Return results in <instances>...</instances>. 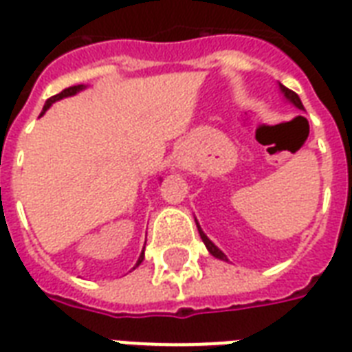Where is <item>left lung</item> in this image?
I'll return each mask as SVG.
<instances>
[{
  "label": "left lung",
  "instance_id": "left-lung-1",
  "mask_svg": "<svg viewBox=\"0 0 352 352\" xmlns=\"http://www.w3.org/2000/svg\"><path fill=\"white\" fill-rule=\"evenodd\" d=\"M278 88H280V92L284 94V98L288 99L289 103L295 104V107H297V109H301V111H302V109H305V107H302V103H301V99H299V96H297V94L292 92L289 88H286V87H284V85H280V82H278ZM195 223H197V219H195ZM197 230H199L201 240H203V243H205L206 249H208V253H210L212 256H216V258L225 260V262H229V260H227V256H225L223 251H221V249H219L218 245H214L210 238H208V236H206L205 232H203V229H201V227H199V223H197Z\"/></svg>",
  "mask_w": 352,
  "mask_h": 352
}]
</instances>
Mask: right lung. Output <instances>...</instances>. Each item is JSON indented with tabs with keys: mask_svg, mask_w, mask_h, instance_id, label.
<instances>
[{
	"mask_svg": "<svg viewBox=\"0 0 352 352\" xmlns=\"http://www.w3.org/2000/svg\"><path fill=\"white\" fill-rule=\"evenodd\" d=\"M85 88H87V87H85V85H77V87H69V88H66V90H63V92H60V94H57V96H53V98H50V99H47V101H45L44 111H42V114H44V112L47 111V109H50L51 104L55 103V101H60V99L69 98V96H75V94L80 92V90H85ZM142 260H144V251H142L140 256H138V262H136V265H140V264H142ZM136 265H134V267H136Z\"/></svg>",
	"mask_w": 352,
	"mask_h": 352,
	"instance_id": "1",
	"label": "right lung"
}]
</instances>
